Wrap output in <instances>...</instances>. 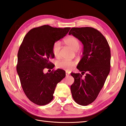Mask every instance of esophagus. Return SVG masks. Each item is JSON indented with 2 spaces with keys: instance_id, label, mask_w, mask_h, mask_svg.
Segmentation results:
<instances>
[{
  "instance_id": "1",
  "label": "esophagus",
  "mask_w": 126,
  "mask_h": 126,
  "mask_svg": "<svg viewBox=\"0 0 126 126\" xmlns=\"http://www.w3.org/2000/svg\"><path fill=\"white\" fill-rule=\"evenodd\" d=\"M65 74H66V76H69L70 75V73L67 71L65 72Z\"/></svg>"
}]
</instances>
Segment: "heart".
<instances>
[{
    "mask_svg": "<svg viewBox=\"0 0 126 126\" xmlns=\"http://www.w3.org/2000/svg\"><path fill=\"white\" fill-rule=\"evenodd\" d=\"M64 43L74 51L78 50L80 46L79 40L74 36H70L64 39ZM51 50L55 57H58L59 56L61 50V44L59 41L55 42L52 46ZM76 62L75 61L63 60L57 62V66L60 69L70 70L76 65Z\"/></svg>",
    "mask_w": 126,
    "mask_h": 126,
    "instance_id": "heart-1",
    "label": "heart"
}]
</instances>
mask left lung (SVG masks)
<instances>
[{
  "mask_svg": "<svg viewBox=\"0 0 126 126\" xmlns=\"http://www.w3.org/2000/svg\"><path fill=\"white\" fill-rule=\"evenodd\" d=\"M72 34L81 42L83 55L77 68L81 74L71 73L75 81L71 86L72 97L78 104H91L97 97L110 71L111 51L107 40L101 32L91 27L72 28Z\"/></svg>",
  "mask_w": 126,
  "mask_h": 126,
  "instance_id": "8db88e82",
  "label": "left lung"
}]
</instances>
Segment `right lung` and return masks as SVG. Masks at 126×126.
I'll use <instances>...</instances> for the list:
<instances>
[{"label": "right lung", "instance_id": "1", "mask_svg": "<svg viewBox=\"0 0 126 126\" xmlns=\"http://www.w3.org/2000/svg\"><path fill=\"white\" fill-rule=\"evenodd\" d=\"M70 29L48 25L34 28L25 35L19 48L17 72L25 94L35 104L45 105L52 101L57 84L65 77L62 69L47 73L44 70L53 69L49 61L55 57L53 45L65 37Z\"/></svg>", "mask_w": 126, "mask_h": 126}]
</instances>
